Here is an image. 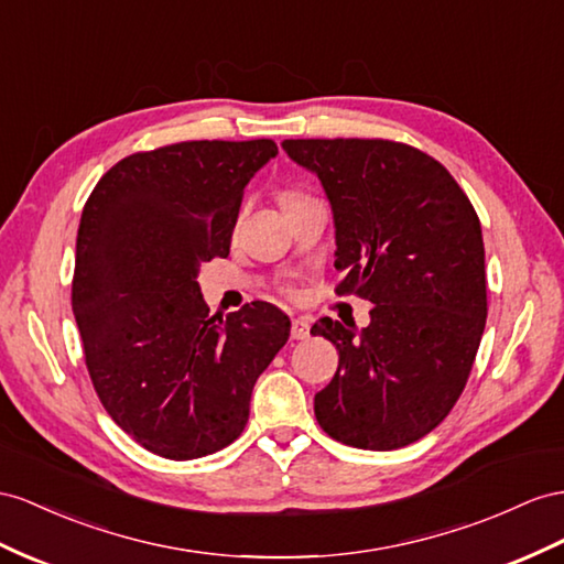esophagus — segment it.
Instances as JSON below:
<instances>
[{
    "mask_svg": "<svg viewBox=\"0 0 564 564\" xmlns=\"http://www.w3.org/2000/svg\"><path fill=\"white\" fill-rule=\"evenodd\" d=\"M291 338L293 340H307L310 338V322L307 319H293Z\"/></svg>",
    "mask_w": 564,
    "mask_h": 564,
    "instance_id": "obj_1",
    "label": "esophagus"
}]
</instances>
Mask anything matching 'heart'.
Returning <instances> with one entry per match:
<instances>
[{"instance_id":"b5f03b06","label":"heart","mask_w":564,"mask_h":564,"mask_svg":"<svg viewBox=\"0 0 564 564\" xmlns=\"http://www.w3.org/2000/svg\"><path fill=\"white\" fill-rule=\"evenodd\" d=\"M305 195H300V193H295V191H281L279 193V202H281V207H285V205H293V202H297V199H302Z\"/></svg>"}]
</instances>
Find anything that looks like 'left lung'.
Returning <instances> with one entry per match:
<instances>
[{
  "instance_id": "1",
  "label": "left lung",
  "mask_w": 564,
  "mask_h": 564,
  "mask_svg": "<svg viewBox=\"0 0 564 564\" xmlns=\"http://www.w3.org/2000/svg\"><path fill=\"white\" fill-rule=\"evenodd\" d=\"M319 176L336 221L338 295L369 300L371 324L324 316L314 336L338 369L314 395L319 426L345 445L395 451L436 429L462 395L484 336L481 224L426 152L383 138L283 140Z\"/></svg>"
}]
</instances>
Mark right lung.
Segmentation results:
<instances>
[{
    "label": "right lung",
    "mask_w": 564,
    "mask_h": 564,
    "mask_svg": "<svg viewBox=\"0 0 564 564\" xmlns=\"http://www.w3.org/2000/svg\"><path fill=\"white\" fill-rule=\"evenodd\" d=\"M276 142L187 140L113 164L83 207L70 305L109 416L166 459L234 443L291 336L269 302L209 316L199 267L228 257L245 185Z\"/></svg>",
    "instance_id": "add662e5"
}]
</instances>
